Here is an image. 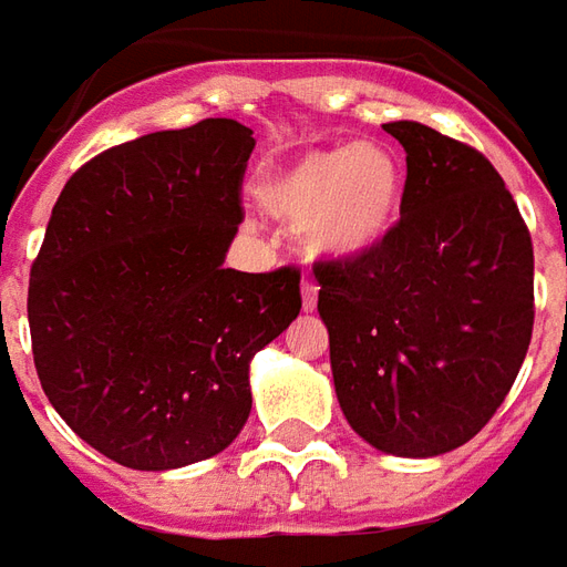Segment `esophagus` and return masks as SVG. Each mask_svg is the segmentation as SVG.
Segmentation results:
<instances>
[{"mask_svg":"<svg viewBox=\"0 0 567 567\" xmlns=\"http://www.w3.org/2000/svg\"><path fill=\"white\" fill-rule=\"evenodd\" d=\"M300 295H303V309L312 312L316 303H319V285L312 282V279H303V285H300Z\"/></svg>","mask_w":567,"mask_h":567,"instance_id":"34e87169","label":"esophagus"}]
</instances>
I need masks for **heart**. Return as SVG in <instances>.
<instances>
[{
    "label": "heart",
    "instance_id": "1",
    "mask_svg": "<svg viewBox=\"0 0 567 567\" xmlns=\"http://www.w3.org/2000/svg\"><path fill=\"white\" fill-rule=\"evenodd\" d=\"M404 199V166L385 145H333L303 154L264 187L267 209L307 221L321 258H358L385 239Z\"/></svg>",
    "mask_w": 567,
    "mask_h": 567
}]
</instances>
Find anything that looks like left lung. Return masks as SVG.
<instances>
[{"label": "left lung", "mask_w": 567, "mask_h": 567, "mask_svg": "<svg viewBox=\"0 0 567 567\" xmlns=\"http://www.w3.org/2000/svg\"><path fill=\"white\" fill-rule=\"evenodd\" d=\"M401 221L358 258L316 260L343 416L370 446L427 458L504 404L535 324V251L498 169L416 121Z\"/></svg>", "instance_id": "8db88e82"}]
</instances>
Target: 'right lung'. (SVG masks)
Segmentation results:
<instances>
[{"instance_id":"obj_1","label":"right lung","mask_w":567,"mask_h":567,"mask_svg":"<svg viewBox=\"0 0 567 567\" xmlns=\"http://www.w3.org/2000/svg\"><path fill=\"white\" fill-rule=\"evenodd\" d=\"M251 130H163L72 175L32 260V358L48 401L105 458L169 471L227 450L251 413L248 361L300 312V270L239 272Z\"/></svg>"}]
</instances>
